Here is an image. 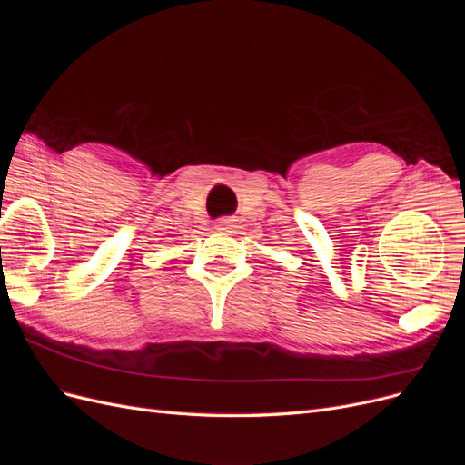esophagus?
<instances>
[{
  "instance_id": "esophagus-1",
  "label": "esophagus",
  "mask_w": 465,
  "mask_h": 465,
  "mask_svg": "<svg viewBox=\"0 0 465 465\" xmlns=\"http://www.w3.org/2000/svg\"><path fill=\"white\" fill-rule=\"evenodd\" d=\"M231 227H232V223H231L229 219H221V221H217V224H215V229L221 231V232H229Z\"/></svg>"
}]
</instances>
